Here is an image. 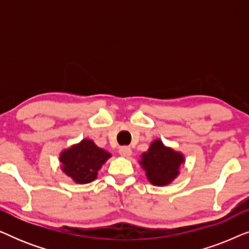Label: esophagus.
<instances>
[{
	"label": "esophagus",
	"instance_id": "esophagus-1",
	"mask_svg": "<svg viewBox=\"0 0 249 249\" xmlns=\"http://www.w3.org/2000/svg\"><path fill=\"white\" fill-rule=\"evenodd\" d=\"M119 153H120L121 156H124V158H129V156L131 155V148L128 147V146H122V147H120V149H119Z\"/></svg>",
	"mask_w": 249,
	"mask_h": 249
}]
</instances>
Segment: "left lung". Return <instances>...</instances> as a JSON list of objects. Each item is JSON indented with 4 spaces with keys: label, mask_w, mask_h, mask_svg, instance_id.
I'll use <instances>...</instances> for the list:
<instances>
[{
    "label": "left lung",
    "mask_w": 249,
    "mask_h": 249,
    "mask_svg": "<svg viewBox=\"0 0 249 249\" xmlns=\"http://www.w3.org/2000/svg\"><path fill=\"white\" fill-rule=\"evenodd\" d=\"M185 163L182 153L163 144L161 139L152 142L148 151L142 153L139 164L145 170L148 181L154 186H166L180 173V166Z\"/></svg>",
    "instance_id": "8db88e82"
}]
</instances>
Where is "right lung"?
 <instances>
[{"instance_id":"add662e5","label":"right lung","mask_w":249,"mask_h":249,"mask_svg":"<svg viewBox=\"0 0 249 249\" xmlns=\"http://www.w3.org/2000/svg\"><path fill=\"white\" fill-rule=\"evenodd\" d=\"M91 139H83L60 153L61 169L76 183L85 185L97 178L98 170L111 158Z\"/></svg>"}]
</instances>
